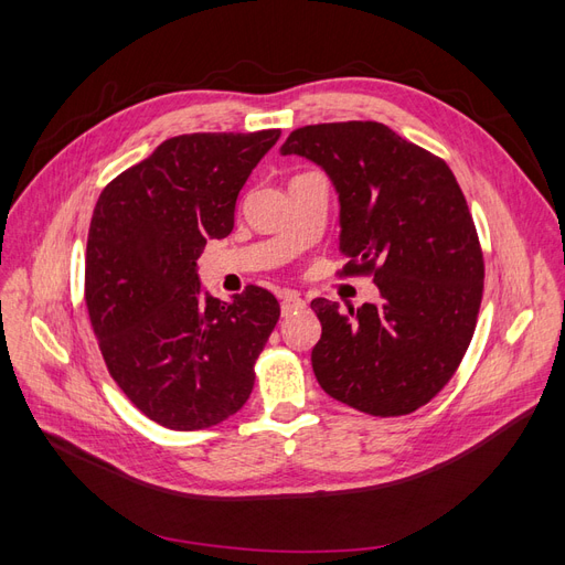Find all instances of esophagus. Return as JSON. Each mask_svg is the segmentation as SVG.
<instances>
[{"label": "esophagus", "instance_id": "34e87169", "mask_svg": "<svg viewBox=\"0 0 565 565\" xmlns=\"http://www.w3.org/2000/svg\"><path fill=\"white\" fill-rule=\"evenodd\" d=\"M299 309H303V299L295 292V289H287V292H282V297H280V311H282V316H292Z\"/></svg>", "mask_w": 565, "mask_h": 565}]
</instances>
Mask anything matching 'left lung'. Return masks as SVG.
<instances>
[{
	"label": "left lung",
	"mask_w": 565,
	"mask_h": 565,
	"mask_svg": "<svg viewBox=\"0 0 565 565\" xmlns=\"http://www.w3.org/2000/svg\"><path fill=\"white\" fill-rule=\"evenodd\" d=\"M280 152L330 177L344 273H374L380 287V303L349 313L311 301L318 384L374 417L415 413L465 358L483 297V254L455 174L382 122L301 127Z\"/></svg>",
	"instance_id": "obj_1"
}]
</instances>
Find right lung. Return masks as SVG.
I'll use <instances>...</instances> for the list:
<instances>
[{"label": "right lung", "instance_id": "right-lung-1", "mask_svg": "<svg viewBox=\"0 0 565 565\" xmlns=\"http://www.w3.org/2000/svg\"><path fill=\"white\" fill-rule=\"evenodd\" d=\"M278 139L280 129L174 136L96 202L84 266L92 328L110 377L167 429H207L252 393L280 303L254 285L214 299L198 259L233 231L237 193Z\"/></svg>", "mask_w": 565, "mask_h": 565}]
</instances>
